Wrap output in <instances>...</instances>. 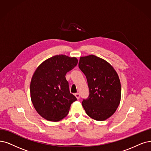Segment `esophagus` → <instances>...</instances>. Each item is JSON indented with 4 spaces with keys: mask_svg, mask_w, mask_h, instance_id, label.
Listing matches in <instances>:
<instances>
[{
    "mask_svg": "<svg viewBox=\"0 0 151 151\" xmlns=\"http://www.w3.org/2000/svg\"><path fill=\"white\" fill-rule=\"evenodd\" d=\"M75 95L76 98L78 99L80 98V95L79 93H76V94H75Z\"/></svg>",
    "mask_w": 151,
    "mask_h": 151,
    "instance_id": "obj_1",
    "label": "esophagus"
}]
</instances>
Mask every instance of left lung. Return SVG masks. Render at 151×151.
<instances>
[{"label":"left lung","instance_id":"1","mask_svg":"<svg viewBox=\"0 0 151 151\" xmlns=\"http://www.w3.org/2000/svg\"><path fill=\"white\" fill-rule=\"evenodd\" d=\"M78 66L86 77L90 94L82 106L86 114L96 121L112 116L121 101V88L116 70L106 61L90 55L80 58Z\"/></svg>","mask_w":151,"mask_h":151}]
</instances>
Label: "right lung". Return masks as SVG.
Segmentation results:
<instances>
[{"mask_svg":"<svg viewBox=\"0 0 151 151\" xmlns=\"http://www.w3.org/2000/svg\"><path fill=\"white\" fill-rule=\"evenodd\" d=\"M78 59L59 55L45 60L32 78L30 90L37 112L48 121L57 122L68 114L76 98L70 93L65 75L76 66Z\"/></svg>","mask_w":151,"mask_h":151,"instance_id":"right-lung-1","label":"right lung"}]
</instances>
